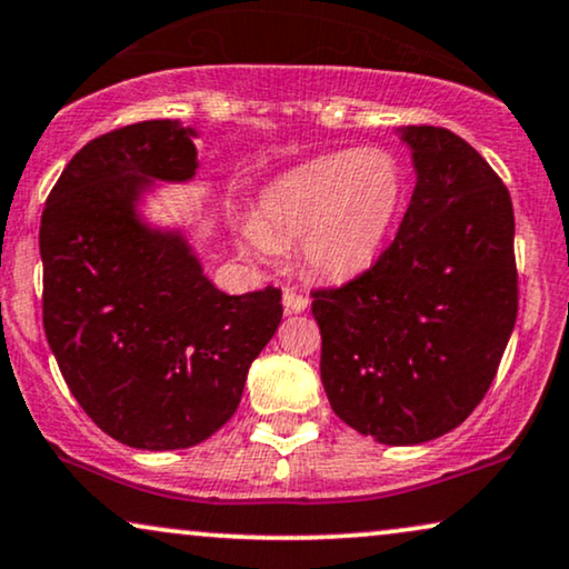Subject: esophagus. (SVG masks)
Instances as JSON below:
<instances>
[{
  "mask_svg": "<svg viewBox=\"0 0 569 569\" xmlns=\"http://www.w3.org/2000/svg\"><path fill=\"white\" fill-rule=\"evenodd\" d=\"M309 307V299L305 297V293L293 291V289H286L283 291V309L286 312H305V309Z\"/></svg>",
  "mask_w": 569,
  "mask_h": 569,
  "instance_id": "34e87169",
  "label": "esophagus"
}]
</instances>
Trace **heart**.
Here are the masks:
<instances>
[{
    "label": "heart",
    "instance_id": "obj_1",
    "mask_svg": "<svg viewBox=\"0 0 569 569\" xmlns=\"http://www.w3.org/2000/svg\"><path fill=\"white\" fill-rule=\"evenodd\" d=\"M405 193V170L391 152L322 154L264 189L257 220L241 231L243 247L254 257H272L301 239V260L315 276L355 278L383 251Z\"/></svg>",
    "mask_w": 569,
    "mask_h": 569
}]
</instances>
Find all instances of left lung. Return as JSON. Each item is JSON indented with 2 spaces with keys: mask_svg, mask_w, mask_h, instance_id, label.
Returning a JSON list of instances; mask_svg holds the SVG:
<instances>
[{
  "mask_svg": "<svg viewBox=\"0 0 569 569\" xmlns=\"http://www.w3.org/2000/svg\"><path fill=\"white\" fill-rule=\"evenodd\" d=\"M417 183L397 239L338 289L312 291L333 412L388 446L455 430L483 401L517 320L507 186L457 133L401 128Z\"/></svg>",
  "mask_w": 569,
  "mask_h": 569,
  "instance_id": "obj_1",
  "label": "left lung"
}]
</instances>
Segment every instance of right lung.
I'll list each match as a JSON object with an SVG mask.
<instances>
[{
    "instance_id": "obj_1",
    "label": "right lung",
    "mask_w": 569,
    "mask_h": 569,
    "mask_svg": "<svg viewBox=\"0 0 569 569\" xmlns=\"http://www.w3.org/2000/svg\"><path fill=\"white\" fill-rule=\"evenodd\" d=\"M193 136L178 120L99 136L41 214L47 341L83 412L133 449H189L226 426L283 318L276 286L228 297L181 233L139 220L149 183L193 178Z\"/></svg>"
}]
</instances>
